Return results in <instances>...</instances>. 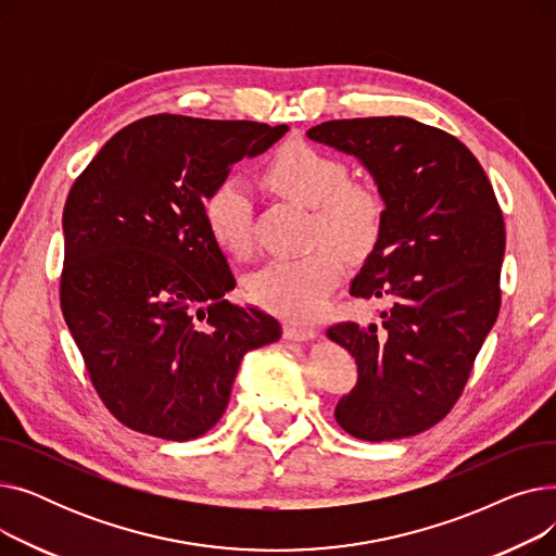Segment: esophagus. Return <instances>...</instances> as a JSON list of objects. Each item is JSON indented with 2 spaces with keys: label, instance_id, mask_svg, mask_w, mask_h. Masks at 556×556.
<instances>
[{
  "label": "esophagus",
  "instance_id": "esophagus-1",
  "mask_svg": "<svg viewBox=\"0 0 556 556\" xmlns=\"http://www.w3.org/2000/svg\"><path fill=\"white\" fill-rule=\"evenodd\" d=\"M283 338L293 340V342H306V340L315 338V331L306 329V327H298V325H286L283 327Z\"/></svg>",
  "mask_w": 556,
  "mask_h": 556
}]
</instances>
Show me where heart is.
<instances>
[{"instance_id": "b5f03b06", "label": "heart", "mask_w": 556, "mask_h": 556, "mask_svg": "<svg viewBox=\"0 0 556 556\" xmlns=\"http://www.w3.org/2000/svg\"><path fill=\"white\" fill-rule=\"evenodd\" d=\"M266 182L283 198L311 207L308 243L302 256L263 263L248 279V293L261 306L290 323H308L325 308L344 270V255L363 256L383 227V198L365 182L346 180L340 160L304 141L288 143L268 162ZM204 223L220 250L248 256L254 245L252 191L227 175L204 198Z\"/></svg>"}]
</instances>
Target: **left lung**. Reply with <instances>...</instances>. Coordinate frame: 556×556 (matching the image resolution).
I'll list each match as a JSON object with an SVG mask.
<instances>
[{
    "label": "left lung",
    "mask_w": 556,
    "mask_h": 556,
    "mask_svg": "<svg viewBox=\"0 0 556 556\" xmlns=\"http://www.w3.org/2000/svg\"><path fill=\"white\" fill-rule=\"evenodd\" d=\"M306 135L354 155L386 202L378 241L349 288L388 304L381 325L327 331L358 365L336 421L365 442L419 434L448 415L498 317L501 204L457 137L407 116L336 119Z\"/></svg>",
    "instance_id": "obj_1"
}]
</instances>
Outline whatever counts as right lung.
<instances>
[{"label":"right lung","instance_id":"obj_1","mask_svg":"<svg viewBox=\"0 0 556 556\" xmlns=\"http://www.w3.org/2000/svg\"><path fill=\"white\" fill-rule=\"evenodd\" d=\"M288 126L153 114L78 175L63 212L61 308L87 374L124 426L187 442L216 426L243 356L281 327L237 306L204 198Z\"/></svg>","mask_w":556,"mask_h":556}]
</instances>
